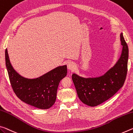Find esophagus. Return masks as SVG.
Segmentation results:
<instances>
[{
    "mask_svg": "<svg viewBox=\"0 0 133 133\" xmlns=\"http://www.w3.org/2000/svg\"><path fill=\"white\" fill-rule=\"evenodd\" d=\"M75 65L74 64V63L69 62L68 64H67V68H68V69H69V70H73V69H75Z\"/></svg>",
    "mask_w": 133,
    "mask_h": 133,
    "instance_id": "esophagus-1",
    "label": "esophagus"
}]
</instances>
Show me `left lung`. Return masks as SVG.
<instances>
[{"mask_svg":"<svg viewBox=\"0 0 133 133\" xmlns=\"http://www.w3.org/2000/svg\"><path fill=\"white\" fill-rule=\"evenodd\" d=\"M123 49L121 56L112 68L104 75L97 77L84 78L73 73L72 80L78 97L83 104L95 107L108 100L123 87L127 73L128 45L120 34Z\"/></svg>","mask_w":133,"mask_h":133,"instance_id":"obj_1","label":"left lung"}]
</instances>
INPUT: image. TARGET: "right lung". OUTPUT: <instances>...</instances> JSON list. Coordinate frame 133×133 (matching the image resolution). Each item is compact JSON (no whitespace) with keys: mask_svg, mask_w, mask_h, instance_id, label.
<instances>
[{"mask_svg":"<svg viewBox=\"0 0 133 133\" xmlns=\"http://www.w3.org/2000/svg\"><path fill=\"white\" fill-rule=\"evenodd\" d=\"M5 62L10 84L20 99L39 109H46L54 105L60 81L67 75V66H58L36 79L21 76L10 64L7 49Z\"/></svg>","mask_w":133,"mask_h":133,"instance_id":"obj_1","label":"right lung"}]
</instances>
